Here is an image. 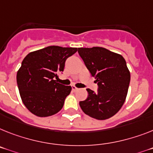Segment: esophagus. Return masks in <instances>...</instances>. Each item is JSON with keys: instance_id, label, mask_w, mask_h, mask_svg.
Listing matches in <instances>:
<instances>
[{"instance_id": "1", "label": "esophagus", "mask_w": 153, "mask_h": 153, "mask_svg": "<svg viewBox=\"0 0 153 153\" xmlns=\"http://www.w3.org/2000/svg\"><path fill=\"white\" fill-rule=\"evenodd\" d=\"M71 88H72L73 91H76V90H78V89H79V88H77V87L74 86V85H72V86H71Z\"/></svg>"}]
</instances>
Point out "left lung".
Wrapping results in <instances>:
<instances>
[{
    "mask_svg": "<svg viewBox=\"0 0 153 153\" xmlns=\"http://www.w3.org/2000/svg\"><path fill=\"white\" fill-rule=\"evenodd\" d=\"M80 57L96 79L97 92L87 88L88 97L80 101L83 112L97 120H106L120 110L128 94L130 71L120 54L103 47L79 48Z\"/></svg>",
    "mask_w": 153,
    "mask_h": 153,
    "instance_id": "1",
    "label": "left lung"
}]
</instances>
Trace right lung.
Segmentation results:
<instances>
[{
  "label": "right lung",
  "mask_w": 153,
  "mask_h": 153,
  "mask_svg": "<svg viewBox=\"0 0 153 153\" xmlns=\"http://www.w3.org/2000/svg\"><path fill=\"white\" fill-rule=\"evenodd\" d=\"M78 49L50 46L29 53L17 72V84L23 103L36 116L49 117L62 109L71 87L54 80L65 61Z\"/></svg>",
  "instance_id": "add662e5"
}]
</instances>
